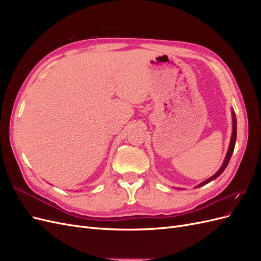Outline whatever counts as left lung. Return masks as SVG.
Segmentation results:
<instances>
[{"label": "left lung", "mask_w": 261, "mask_h": 261, "mask_svg": "<svg viewBox=\"0 0 261 261\" xmlns=\"http://www.w3.org/2000/svg\"><path fill=\"white\" fill-rule=\"evenodd\" d=\"M232 115H233V132H232V138H231V143H230V147H228V150H227V153H226V156H225V160L222 164V167H221V169L216 173L215 175L211 176L210 178H208L207 180L202 181L201 184H199L197 187H200V186H203L206 185L208 183H210L211 180H213L215 178H217L218 176H220L221 174H222V172L225 170V168L227 167L228 162H230V159L231 156L233 154V151H234V147H235V141H236V117H235V113L232 111Z\"/></svg>", "instance_id": "8db88e82"}]
</instances>
